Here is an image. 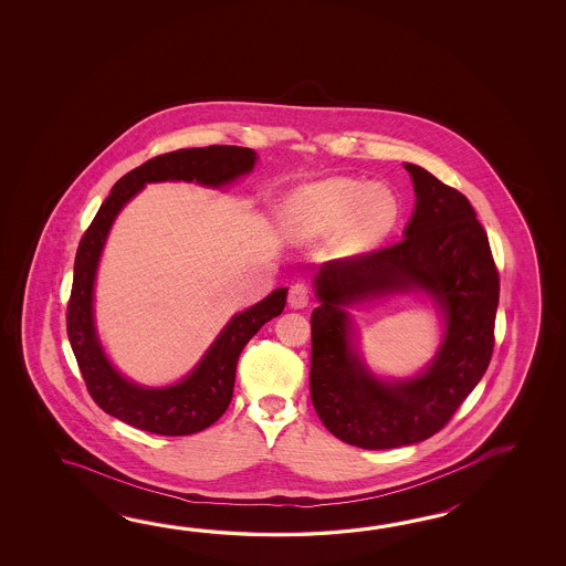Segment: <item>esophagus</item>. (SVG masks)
I'll use <instances>...</instances> for the list:
<instances>
[{
	"mask_svg": "<svg viewBox=\"0 0 566 566\" xmlns=\"http://www.w3.org/2000/svg\"><path fill=\"white\" fill-rule=\"evenodd\" d=\"M310 300H312V295H310V289H307L305 283H295V285H291V289H289V305L293 310L307 307Z\"/></svg>",
	"mask_w": 566,
	"mask_h": 566,
	"instance_id": "esophagus-1",
	"label": "esophagus"
}]
</instances>
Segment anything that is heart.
<instances>
[{"label": "heart", "mask_w": 566, "mask_h": 566, "mask_svg": "<svg viewBox=\"0 0 566 566\" xmlns=\"http://www.w3.org/2000/svg\"><path fill=\"white\" fill-rule=\"evenodd\" d=\"M397 217V196L386 184L354 178L305 184L279 208V224L289 241L305 244L336 232V244L346 253L370 249Z\"/></svg>", "instance_id": "1"}]
</instances>
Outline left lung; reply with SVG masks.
Returning a JSON list of instances; mask_svg holds the SVG:
<instances>
[{
  "label": "left lung",
  "mask_w": 566,
  "mask_h": 566,
  "mask_svg": "<svg viewBox=\"0 0 566 566\" xmlns=\"http://www.w3.org/2000/svg\"><path fill=\"white\" fill-rule=\"evenodd\" d=\"M415 210L402 239L337 259L313 277V409L327 431L360 449H395L433 437L488 370L500 277L470 200L415 164H405ZM422 292L444 317L442 346L412 379H378L360 358L345 310L364 300Z\"/></svg>",
  "instance_id": "1"
}]
</instances>
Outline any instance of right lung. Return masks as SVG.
<instances>
[{
    "label": "right lung",
    "mask_w": 566,
    "mask_h": 566,
    "mask_svg": "<svg viewBox=\"0 0 566 566\" xmlns=\"http://www.w3.org/2000/svg\"><path fill=\"white\" fill-rule=\"evenodd\" d=\"M254 164L253 149L237 145L192 147L154 157L113 186L86 229L74 259L66 329L88 395L111 417L149 433L181 437L205 431L229 409L242 348L266 322L281 315L287 301V287L275 289L253 307L232 315L212 346L206 349L202 360L180 382L154 388L125 378L101 346L93 307L95 279L115 218L147 184L196 181L208 188H222L251 174Z\"/></svg>",
    "instance_id": "1"
}]
</instances>
